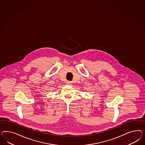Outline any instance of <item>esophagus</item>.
Here are the masks:
<instances>
[{
	"mask_svg": "<svg viewBox=\"0 0 145 145\" xmlns=\"http://www.w3.org/2000/svg\"><path fill=\"white\" fill-rule=\"evenodd\" d=\"M67 84L68 85H71L72 84V82L71 81H67Z\"/></svg>",
	"mask_w": 145,
	"mask_h": 145,
	"instance_id": "obj_1",
	"label": "esophagus"
}]
</instances>
